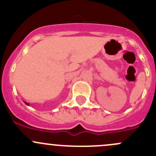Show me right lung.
I'll list each match as a JSON object with an SVG mask.
<instances>
[{
	"label": "right lung",
	"mask_w": 156,
	"mask_h": 156,
	"mask_svg": "<svg viewBox=\"0 0 156 156\" xmlns=\"http://www.w3.org/2000/svg\"><path fill=\"white\" fill-rule=\"evenodd\" d=\"M25 103H26V105H28V106H29V103H26V102H25Z\"/></svg>",
	"instance_id": "obj_1"
}]
</instances>
